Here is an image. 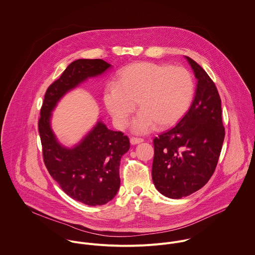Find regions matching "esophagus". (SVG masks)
Instances as JSON below:
<instances>
[{
	"label": "esophagus",
	"instance_id": "esophagus-1",
	"mask_svg": "<svg viewBox=\"0 0 255 255\" xmlns=\"http://www.w3.org/2000/svg\"><path fill=\"white\" fill-rule=\"evenodd\" d=\"M129 141H130V144H132V145H135V144H138V143L142 142V141H143V139H142V138H136V137H131Z\"/></svg>",
	"mask_w": 255,
	"mask_h": 255
}]
</instances>
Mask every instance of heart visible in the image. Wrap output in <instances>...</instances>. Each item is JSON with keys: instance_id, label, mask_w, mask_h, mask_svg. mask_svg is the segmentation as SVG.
<instances>
[{"instance_id": "1", "label": "heart", "mask_w": 255, "mask_h": 255, "mask_svg": "<svg viewBox=\"0 0 255 255\" xmlns=\"http://www.w3.org/2000/svg\"><path fill=\"white\" fill-rule=\"evenodd\" d=\"M195 93L191 73L181 66L136 62L118 74L115 84L104 92V103L118 128H125L135 110L132 123L135 133H146L155 126L167 128L189 111Z\"/></svg>"}]
</instances>
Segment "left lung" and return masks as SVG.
<instances>
[{
  "label": "left lung",
  "instance_id": "left-lung-1",
  "mask_svg": "<svg viewBox=\"0 0 255 255\" xmlns=\"http://www.w3.org/2000/svg\"><path fill=\"white\" fill-rule=\"evenodd\" d=\"M185 58L197 79L195 98L177 126L153 139L152 180L157 191L171 199L189 196L207 184L225 138L217 87L197 62Z\"/></svg>",
  "mask_w": 255,
  "mask_h": 255
}]
</instances>
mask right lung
I'll return each mask as SVG.
<instances>
[{"label": "right lung", "mask_w": 255, "mask_h": 255, "mask_svg": "<svg viewBox=\"0 0 255 255\" xmlns=\"http://www.w3.org/2000/svg\"><path fill=\"white\" fill-rule=\"evenodd\" d=\"M111 66L102 59H78L70 63L46 90L38 121L43 160L49 174L69 197L88 206L105 205L117 195L121 158L129 149L128 137L122 131L109 129L99 120L77 144L68 147L53 132L51 118L62 97Z\"/></svg>", "instance_id": "obj_1"}]
</instances>
